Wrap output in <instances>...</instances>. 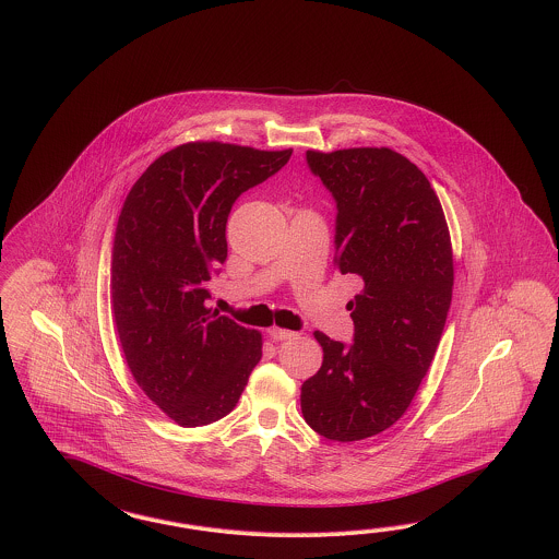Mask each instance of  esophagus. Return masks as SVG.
Listing matches in <instances>:
<instances>
[{
  "instance_id": "obj_1",
  "label": "esophagus",
  "mask_w": 559,
  "mask_h": 559,
  "mask_svg": "<svg viewBox=\"0 0 559 559\" xmlns=\"http://www.w3.org/2000/svg\"><path fill=\"white\" fill-rule=\"evenodd\" d=\"M270 335L273 342H286V340L296 337V333H294V331H288V329H280V326H273V329H270Z\"/></svg>"
}]
</instances>
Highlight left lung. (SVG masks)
Instances as JSON below:
<instances>
[{
    "mask_svg": "<svg viewBox=\"0 0 559 559\" xmlns=\"http://www.w3.org/2000/svg\"><path fill=\"white\" fill-rule=\"evenodd\" d=\"M307 163L337 203L335 265L361 292L347 305L352 345L314 331L323 366L300 405L314 432L354 442L391 428L432 364L451 308V235L430 180L395 150H308Z\"/></svg>",
    "mask_w": 559,
    "mask_h": 559,
    "instance_id": "1",
    "label": "left lung"
}]
</instances>
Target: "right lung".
<instances>
[{
  "label": "right lung",
  "instance_id": "obj_1",
  "mask_svg": "<svg viewBox=\"0 0 559 559\" xmlns=\"http://www.w3.org/2000/svg\"><path fill=\"white\" fill-rule=\"evenodd\" d=\"M292 150L189 142L135 180L115 230L110 305L127 366L185 428L230 414L261 360V333L207 308L228 257L236 199L286 166Z\"/></svg>",
  "mask_w": 559,
  "mask_h": 559
}]
</instances>
